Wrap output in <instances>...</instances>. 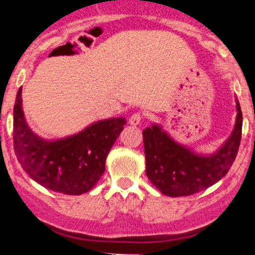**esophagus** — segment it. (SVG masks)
Instances as JSON below:
<instances>
[{"label": "esophagus", "instance_id": "1", "mask_svg": "<svg viewBox=\"0 0 255 255\" xmlns=\"http://www.w3.org/2000/svg\"><path fill=\"white\" fill-rule=\"evenodd\" d=\"M141 121V115L140 114H132L131 117L129 119V124L131 126H136L139 125Z\"/></svg>", "mask_w": 255, "mask_h": 255}]
</instances>
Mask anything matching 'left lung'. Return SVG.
Masks as SVG:
<instances>
[{"label":"left lung","mask_w":255,"mask_h":255,"mask_svg":"<svg viewBox=\"0 0 255 255\" xmlns=\"http://www.w3.org/2000/svg\"><path fill=\"white\" fill-rule=\"evenodd\" d=\"M235 102L238 114L233 132L211 154L197 153L177 143L158 124L144 129L145 173L162 194L168 197L195 194L220 181L229 172L242 140V108L238 100Z\"/></svg>","instance_id":"8db88e82"}]
</instances>
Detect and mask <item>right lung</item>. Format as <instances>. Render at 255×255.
I'll return each mask as SVG.
<instances>
[{
    "label": "right lung",
    "instance_id": "right-lung-1",
    "mask_svg": "<svg viewBox=\"0 0 255 255\" xmlns=\"http://www.w3.org/2000/svg\"><path fill=\"white\" fill-rule=\"evenodd\" d=\"M125 124V117H112L96 121L66 138L47 140L29 128L20 88L13 106V149L22 170L39 185L80 195L101 179L106 158Z\"/></svg>",
    "mask_w": 255,
    "mask_h": 255
}]
</instances>
